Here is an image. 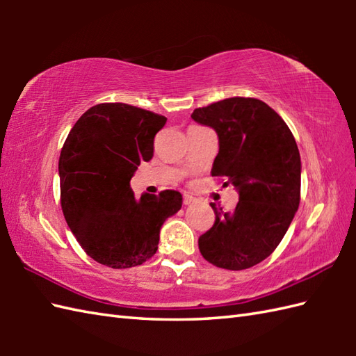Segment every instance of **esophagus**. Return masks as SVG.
<instances>
[{"mask_svg": "<svg viewBox=\"0 0 356 356\" xmlns=\"http://www.w3.org/2000/svg\"><path fill=\"white\" fill-rule=\"evenodd\" d=\"M195 199L193 197V195H190V194H185V199H184V203L185 205H191V203L194 202Z\"/></svg>", "mask_w": 356, "mask_h": 356, "instance_id": "obj_1", "label": "esophagus"}]
</instances>
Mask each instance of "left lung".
I'll return each mask as SVG.
<instances>
[{"label": "left lung", "instance_id": "8db88e82", "mask_svg": "<svg viewBox=\"0 0 356 356\" xmlns=\"http://www.w3.org/2000/svg\"><path fill=\"white\" fill-rule=\"evenodd\" d=\"M191 118L216 130L218 154L211 174L226 177L240 199L232 213L211 203L216 222L199 237L200 254L217 268H252L275 251L298 209L297 142L278 113L255 97H228L195 108Z\"/></svg>", "mask_w": 356, "mask_h": 356}]
</instances>
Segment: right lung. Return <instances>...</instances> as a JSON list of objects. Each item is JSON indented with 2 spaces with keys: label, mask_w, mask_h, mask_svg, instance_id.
<instances>
[{
  "label": "right lung",
  "mask_w": 356,
  "mask_h": 356,
  "mask_svg": "<svg viewBox=\"0 0 356 356\" xmlns=\"http://www.w3.org/2000/svg\"><path fill=\"white\" fill-rule=\"evenodd\" d=\"M166 118L122 102L97 104L73 125L59 156L61 208L86 254L113 269L139 266L157 251L163 222L182 207L165 190L136 200L130 180L151 161Z\"/></svg>",
  "instance_id": "right-lung-1"
}]
</instances>
